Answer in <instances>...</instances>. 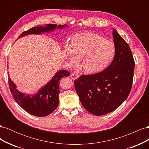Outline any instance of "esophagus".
<instances>
[{"label": "esophagus", "instance_id": "1", "mask_svg": "<svg viewBox=\"0 0 149 149\" xmlns=\"http://www.w3.org/2000/svg\"><path fill=\"white\" fill-rule=\"evenodd\" d=\"M78 77H79V74L76 73H73L70 75V78L72 79H77Z\"/></svg>", "mask_w": 149, "mask_h": 149}]
</instances>
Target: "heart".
Masks as SVG:
<instances>
[{"mask_svg": "<svg viewBox=\"0 0 149 149\" xmlns=\"http://www.w3.org/2000/svg\"><path fill=\"white\" fill-rule=\"evenodd\" d=\"M114 55L113 44L101 36L91 32L73 36L70 49L65 50V56L71 64H76V59L81 60L82 68L90 74L105 69Z\"/></svg>", "mask_w": 149, "mask_h": 149, "instance_id": "heart-1", "label": "heart"}]
</instances>
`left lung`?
<instances>
[{"label": "left lung", "mask_w": 149, "mask_h": 149, "mask_svg": "<svg viewBox=\"0 0 149 149\" xmlns=\"http://www.w3.org/2000/svg\"><path fill=\"white\" fill-rule=\"evenodd\" d=\"M115 55L100 73L82 75L74 81L83 106L95 116L114 111L127 98L132 84L135 62L129 45L115 29L112 31Z\"/></svg>", "instance_id": "8db88e82"}]
</instances>
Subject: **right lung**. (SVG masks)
I'll use <instances>...</instances> for the list:
<instances>
[{"label": "right lung", "instance_id": "right-lung-1", "mask_svg": "<svg viewBox=\"0 0 149 149\" xmlns=\"http://www.w3.org/2000/svg\"><path fill=\"white\" fill-rule=\"evenodd\" d=\"M67 27L66 25L47 24L45 26H34L22 33L17 39L24 36L53 31L56 29H61ZM70 76V72L60 70L56 72L52 79L35 94H25L20 92L16 88L8 75V84L10 92L14 100L22 108L31 115L44 117L49 115L55 111L59 104L60 80L61 78Z\"/></svg>", "mask_w": 149, "mask_h": 149}]
</instances>
